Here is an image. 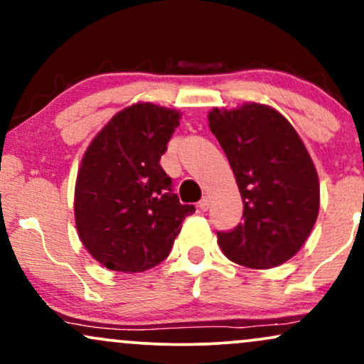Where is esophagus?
Wrapping results in <instances>:
<instances>
[{"instance_id": "obj_1", "label": "esophagus", "mask_w": 364, "mask_h": 364, "mask_svg": "<svg viewBox=\"0 0 364 364\" xmlns=\"http://www.w3.org/2000/svg\"><path fill=\"white\" fill-rule=\"evenodd\" d=\"M210 202H212V200H210V196L205 195V196H203L202 200H200L198 207L202 208V210H208V208H210Z\"/></svg>"}]
</instances>
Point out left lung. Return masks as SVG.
Masks as SVG:
<instances>
[{
  "mask_svg": "<svg viewBox=\"0 0 364 364\" xmlns=\"http://www.w3.org/2000/svg\"><path fill=\"white\" fill-rule=\"evenodd\" d=\"M207 118L243 198L245 220L235 231L217 232V243L243 267L282 265L301 250L318 217L320 183L310 152L267 104L214 107Z\"/></svg>",
  "mask_w": 364,
  "mask_h": 364,
  "instance_id": "1",
  "label": "left lung"
}]
</instances>
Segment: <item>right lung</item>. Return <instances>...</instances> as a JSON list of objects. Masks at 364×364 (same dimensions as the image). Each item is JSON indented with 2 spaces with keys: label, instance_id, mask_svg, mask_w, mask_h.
Segmentation results:
<instances>
[{
  "label": "right lung",
  "instance_id": "1",
  "mask_svg": "<svg viewBox=\"0 0 364 364\" xmlns=\"http://www.w3.org/2000/svg\"><path fill=\"white\" fill-rule=\"evenodd\" d=\"M181 112L136 102L116 112L92 139L75 181V225L82 245L109 270L136 274L168 257L183 220L181 205L161 168Z\"/></svg>",
  "mask_w": 364,
  "mask_h": 364
}]
</instances>
